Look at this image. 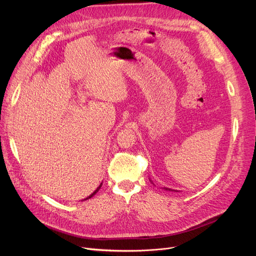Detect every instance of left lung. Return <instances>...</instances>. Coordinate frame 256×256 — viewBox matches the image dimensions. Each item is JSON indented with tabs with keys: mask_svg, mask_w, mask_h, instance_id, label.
I'll use <instances>...</instances> for the list:
<instances>
[{
	"mask_svg": "<svg viewBox=\"0 0 256 256\" xmlns=\"http://www.w3.org/2000/svg\"><path fill=\"white\" fill-rule=\"evenodd\" d=\"M165 190H166V191H173V190H171V189H167V188H165Z\"/></svg>",
	"mask_w": 256,
	"mask_h": 256,
	"instance_id": "1",
	"label": "left lung"
}]
</instances>
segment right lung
Returning <instances> with one entry per match:
<instances>
[{
  "label": "right lung",
  "mask_w": 256,
  "mask_h": 256,
  "mask_svg": "<svg viewBox=\"0 0 256 256\" xmlns=\"http://www.w3.org/2000/svg\"><path fill=\"white\" fill-rule=\"evenodd\" d=\"M102 184H100V186H98V189H96V191H94V192H93V193H92V194H91V195H90V196H89V197H87V198H86V199H89V198H91V197H92V196H93V195H94V194H96V192H98V190H100V186H102ZM86 199H85V200H86Z\"/></svg>",
  "instance_id": "right-lung-1"
}]
</instances>
